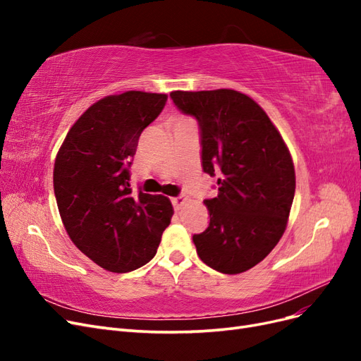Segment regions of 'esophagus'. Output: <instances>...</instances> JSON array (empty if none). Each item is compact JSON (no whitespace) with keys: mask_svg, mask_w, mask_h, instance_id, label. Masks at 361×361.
I'll return each mask as SVG.
<instances>
[{"mask_svg":"<svg viewBox=\"0 0 361 361\" xmlns=\"http://www.w3.org/2000/svg\"><path fill=\"white\" fill-rule=\"evenodd\" d=\"M171 202H173V206H174V209H176V211H180L182 207L187 204V199H185V197H173Z\"/></svg>","mask_w":361,"mask_h":361,"instance_id":"esophagus-1","label":"esophagus"}]
</instances>
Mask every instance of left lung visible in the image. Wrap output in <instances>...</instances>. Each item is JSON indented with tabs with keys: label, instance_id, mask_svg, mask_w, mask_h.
I'll return each instance as SVG.
<instances>
[{
	"label": "left lung",
	"instance_id": "8db88e82",
	"mask_svg": "<svg viewBox=\"0 0 361 361\" xmlns=\"http://www.w3.org/2000/svg\"><path fill=\"white\" fill-rule=\"evenodd\" d=\"M199 120L203 170L220 171L218 195L204 200L209 226L192 241L199 257L223 274L256 267L286 231L295 194L290 152L255 99L232 89L170 93Z\"/></svg>",
	"mask_w": 361,
	"mask_h": 361
}]
</instances>
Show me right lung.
<instances>
[{
  "label": "right lung",
  "mask_w": 361,
  "mask_h": 361,
  "mask_svg": "<svg viewBox=\"0 0 361 361\" xmlns=\"http://www.w3.org/2000/svg\"><path fill=\"white\" fill-rule=\"evenodd\" d=\"M166 93L105 96L72 125L54 164V192L72 243L96 265L129 272L157 255L174 214L166 195L134 192L129 161Z\"/></svg>",
  "instance_id": "add662e5"
}]
</instances>
